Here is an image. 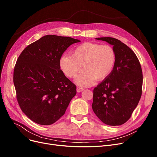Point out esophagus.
<instances>
[{
	"label": "esophagus",
	"instance_id": "esophagus-1",
	"mask_svg": "<svg viewBox=\"0 0 157 157\" xmlns=\"http://www.w3.org/2000/svg\"><path fill=\"white\" fill-rule=\"evenodd\" d=\"M76 90H77V92H82L84 89H83V88H82V87L78 86L77 88H76Z\"/></svg>",
	"mask_w": 157,
	"mask_h": 157
}]
</instances>
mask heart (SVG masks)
Wrapping results in <instances>:
<instances>
[{
	"label": "heart",
	"instance_id": "b5f03b06",
	"mask_svg": "<svg viewBox=\"0 0 157 157\" xmlns=\"http://www.w3.org/2000/svg\"><path fill=\"white\" fill-rule=\"evenodd\" d=\"M117 55L110 45L85 42L78 45L72 55L64 54L59 59L60 69L67 76L76 77L83 67L84 69L77 78L81 86H87L93 81L103 80L112 72Z\"/></svg>",
	"mask_w": 157,
	"mask_h": 157
}]
</instances>
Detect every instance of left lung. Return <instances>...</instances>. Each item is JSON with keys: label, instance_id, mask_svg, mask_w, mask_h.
I'll use <instances>...</instances> for the list:
<instances>
[{"label": "left lung", "instance_id": "obj_1", "mask_svg": "<svg viewBox=\"0 0 157 157\" xmlns=\"http://www.w3.org/2000/svg\"><path fill=\"white\" fill-rule=\"evenodd\" d=\"M96 39L112 45L117 59L111 74L94 88L92 107L105 124L119 126L131 117L141 98V65L135 52L121 41L112 37Z\"/></svg>", "mask_w": 157, "mask_h": 157}]
</instances>
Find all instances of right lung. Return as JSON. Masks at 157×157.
<instances>
[{
  "mask_svg": "<svg viewBox=\"0 0 157 157\" xmlns=\"http://www.w3.org/2000/svg\"><path fill=\"white\" fill-rule=\"evenodd\" d=\"M67 36L46 35L20 54L13 72L16 96L22 111L40 125L63 116L76 94V86L60 69L59 59L70 45L79 42Z\"/></svg>",
  "mask_w": 157,
  "mask_h": 157,
  "instance_id": "1",
  "label": "right lung"
}]
</instances>
